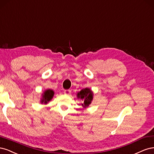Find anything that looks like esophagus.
<instances>
[{"mask_svg":"<svg viewBox=\"0 0 154 154\" xmlns=\"http://www.w3.org/2000/svg\"><path fill=\"white\" fill-rule=\"evenodd\" d=\"M71 93V91L70 90H66L64 91V93L66 94V95H70Z\"/></svg>","mask_w":154,"mask_h":154,"instance_id":"1","label":"esophagus"}]
</instances>
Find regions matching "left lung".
<instances>
[{"label":"left lung","mask_w":154,"mask_h":154,"mask_svg":"<svg viewBox=\"0 0 154 154\" xmlns=\"http://www.w3.org/2000/svg\"><path fill=\"white\" fill-rule=\"evenodd\" d=\"M77 97L84 101L82 106L86 108L89 106L93 100V93L89 88L82 89L80 92L77 93Z\"/></svg>","instance_id":"obj_1"}]
</instances>
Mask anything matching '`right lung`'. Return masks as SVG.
I'll use <instances>...</instances> for the list:
<instances>
[{"mask_svg":"<svg viewBox=\"0 0 154 154\" xmlns=\"http://www.w3.org/2000/svg\"><path fill=\"white\" fill-rule=\"evenodd\" d=\"M54 91L51 90H46L43 94V98L42 100V103L44 102L45 103H47L48 102L50 101L52 98V97L54 96Z\"/></svg>","mask_w":154,"mask_h":154,"instance_id":"add662e5","label":"right lung"}]
</instances>
